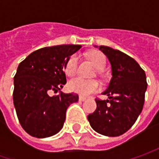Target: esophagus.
Returning a JSON list of instances; mask_svg holds the SVG:
<instances>
[{"mask_svg": "<svg viewBox=\"0 0 159 159\" xmlns=\"http://www.w3.org/2000/svg\"><path fill=\"white\" fill-rule=\"evenodd\" d=\"M86 99H87V98H86L85 96H82V95H80V97H79V100L80 102H84Z\"/></svg>", "mask_w": 159, "mask_h": 159, "instance_id": "1", "label": "esophagus"}]
</instances>
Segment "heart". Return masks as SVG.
Wrapping results in <instances>:
<instances>
[{"label": "heart", "mask_w": 159, "mask_h": 159, "mask_svg": "<svg viewBox=\"0 0 159 159\" xmlns=\"http://www.w3.org/2000/svg\"><path fill=\"white\" fill-rule=\"evenodd\" d=\"M89 58L94 64L97 70H102L106 66V57L101 52L93 51L89 54ZM79 57L77 55L70 56L65 64V72L68 75H72L75 73L78 68ZM69 88L71 91L76 92L81 95H89L96 92L100 89V85L95 80H86L82 77H75L71 79L69 82Z\"/></svg>", "instance_id": "heart-1"}]
</instances>
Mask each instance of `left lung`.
<instances>
[{"label":"left lung","instance_id":"8db88e82","mask_svg":"<svg viewBox=\"0 0 159 159\" xmlns=\"http://www.w3.org/2000/svg\"><path fill=\"white\" fill-rule=\"evenodd\" d=\"M111 65L112 78L102 95L96 98V110L88 116L91 127L106 136H119L128 131L142 112L147 89L144 70L125 53L110 47L100 46Z\"/></svg>","mask_w":159,"mask_h":159}]
</instances>
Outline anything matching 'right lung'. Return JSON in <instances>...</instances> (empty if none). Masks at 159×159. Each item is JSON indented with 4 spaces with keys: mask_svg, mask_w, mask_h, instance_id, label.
<instances>
[{
    "mask_svg": "<svg viewBox=\"0 0 159 159\" xmlns=\"http://www.w3.org/2000/svg\"><path fill=\"white\" fill-rule=\"evenodd\" d=\"M80 45L46 47L31 53L19 64L14 77L13 101L19 123L30 135L45 138L64 125L66 110L79 100L74 93L50 96L66 84L65 64Z\"/></svg>",
    "mask_w": 159,
    "mask_h": 159,
    "instance_id": "obj_1",
    "label": "right lung"
}]
</instances>
